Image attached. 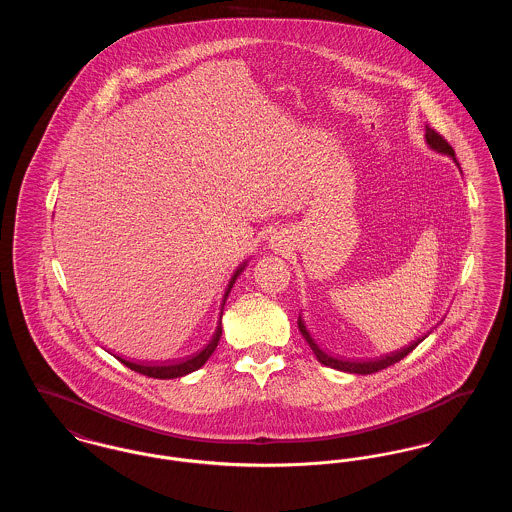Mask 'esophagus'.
<instances>
[{"mask_svg": "<svg viewBox=\"0 0 512 512\" xmlns=\"http://www.w3.org/2000/svg\"><path fill=\"white\" fill-rule=\"evenodd\" d=\"M276 242H278V238H274V236H272V238H270V242H268V244H270V247H278V245H280V244H276Z\"/></svg>", "mask_w": 512, "mask_h": 512, "instance_id": "34e87169", "label": "esophagus"}]
</instances>
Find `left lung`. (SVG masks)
Instances as JSON below:
<instances>
[{
    "mask_svg": "<svg viewBox=\"0 0 512 512\" xmlns=\"http://www.w3.org/2000/svg\"><path fill=\"white\" fill-rule=\"evenodd\" d=\"M424 138H426V144H428V147H430L432 151L451 157L453 163L459 167V163H457V159H455L453 147L449 146V144L439 136L436 130H432L430 126H426ZM459 171H461V167H459ZM297 326H299L301 336L305 338V341L309 343V347L313 349V353H315V357H317L320 365L330 366V368H336V370H341V372H349V374H372V372H378V370H382V368L395 365L397 361H401L403 357H407V355L413 351L414 347H416L420 341L424 340V338H428V334L432 332V330L426 332L424 336L416 338V340L411 341L409 345H405V347H401V349H397V351L380 355V357H376V359H365V361H363V359H343V357H336V355H332V353H326V351L318 345L317 340L313 338V334L309 332V328H307V324H305V318H303L301 313H299V318H297Z\"/></svg>",
    "mask_w": 512,
    "mask_h": 512,
    "instance_id": "left-lung-1",
    "label": "left lung"
}]
</instances>
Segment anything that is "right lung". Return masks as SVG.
I'll return each instance as SVG.
<instances>
[{
    "label": "right lung",
    "instance_id": "add662e5",
    "mask_svg": "<svg viewBox=\"0 0 512 512\" xmlns=\"http://www.w3.org/2000/svg\"><path fill=\"white\" fill-rule=\"evenodd\" d=\"M247 263H249V261H244L240 267L232 272V276H230V280H228V284H226V288H224L222 299H220L217 328H215L211 340L207 341L201 349H197L192 355L180 357V359H172V361L171 359H169V361H134V359L130 361L128 357H122L119 353H113V351H109V349H107V353H111L115 359H119L122 365L128 366L130 370L140 372V374L149 376V378L171 380V378H182V376H186V374H190V372H195L197 368H201V366L207 363V359L215 353V349H217V345H219L220 336H222V313H224V303H226V299H228V293L232 290V286L236 284L238 276H240V274L244 272V268L247 267Z\"/></svg>",
    "mask_w": 512,
    "mask_h": 512
}]
</instances>
